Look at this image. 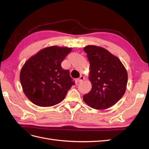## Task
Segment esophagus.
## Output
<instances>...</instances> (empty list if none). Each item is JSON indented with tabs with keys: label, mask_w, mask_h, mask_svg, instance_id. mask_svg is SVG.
I'll return each mask as SVG.
<instances>
[{
	"label": "esophagus",
	"mask_w": 149,
	"mask_h": 149,
	"mask_svg": "<svg viewBox=\"0 0 149 149\" xmlns=\"http://www.w3.org/2000/svg\"><path fill=\"white\" fill-rule=\"evenodd\" d=\"M84 79V76H81L78 79V83L82 82Z\"/></svg>",
	"instance_id": "34e87169"
}]
</instances>
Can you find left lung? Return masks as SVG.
Instances as JSON below:
<instances>
[{
	"label": "left lung",
	"mask_w": 149,
	"mask_h": 149,
	"mask_svg": "<svg viewBox=\"0 0 149 149\" xmlns=\"http://www.w3.org/2000/svg\"><path fill=\"white\" fill-rule=\"evenodd\" d=\"M90 64L89 79L92 88L83 96L86 104L95 109H106L124 96L128 76L119 58L105 48L95 45L84 48Z\"/></svg>",
	"instance_id": "obj_1"
}]
</instances>
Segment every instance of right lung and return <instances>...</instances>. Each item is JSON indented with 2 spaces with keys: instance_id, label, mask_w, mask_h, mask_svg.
<instances>
[{
  "instance_id": "obj_1",
  "label": "right lung",
  "mask_w": 149,
  "mask_h": 149,
  "mask_svg": "<svg viewBox=\"0 0 149 149\" xmlns=\"http://www.w3.org/2000/svg\"><path fill=\"white\" fill-rule=\"evenodd\" d=\"M71 48L52 46L30 57L22 68L20 80L29 100L41 107L55 106L64 100L74 84L69 70L61 63Z\"/></svg>"
}]
</instances>
